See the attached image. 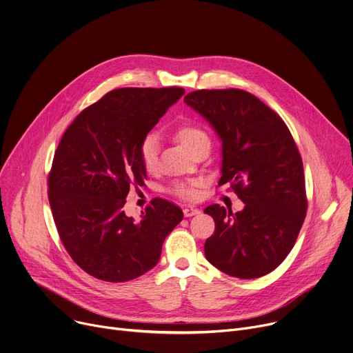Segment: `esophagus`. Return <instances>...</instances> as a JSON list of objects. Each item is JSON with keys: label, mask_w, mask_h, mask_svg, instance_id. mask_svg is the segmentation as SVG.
<instances>
[{"label": "esophagus", "mask_w": 353, "mask_h": 353, "mask_svg": "<svg viewBox=\"0 0 353 353\" xmlns=\"http://www.w3.org/2000/svg\"><path fill=\"white\" fill-rule=\"evenodd\" d=\"M183 212H184V216L190 218V216L198 215L201 211H199V210H196V208H191V207H187V208H184V210H183Z\"/></svg>", "instance_id": "1"}]
</instances>
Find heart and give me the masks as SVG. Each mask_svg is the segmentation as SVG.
<instances>
[{"mask_svg": "<svg viewBox=\"0 0 353 353\" xmlns=\"http://www.w3.org/2000/svg\"><path fill=\"white\" fill-rule=\"evenodd\" d=\"M172 135L185 150H188L190 154H192L198 146L210 145L211 142L207 131L192 120L180 121L177 125L173 127ZM139 158L146 172L154 173L158 169L159 139L155 134H148L142 139L139 145ZM201 187H203V180L183 181V183L174 184L172 188V192L183 199L192 201L198 196V190Z\"/></svg>", "mask_w": 353, "mask_h": 353, "instance_id": "obj_1", "label": "heart"}]
</instances>
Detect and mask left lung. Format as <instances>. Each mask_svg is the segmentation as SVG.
I'll use <instances>...</instances> for the list:
<instances>
[{"mask_svg": "<svg viewBox=\"0 0 353 353\" xmlns=\"http://www.w3.org/2000/svg\"><path fill=\"white\" fill-rule=\"evenodd\" d=\"M184 102L222 141V177L244 203L232 214L204 210L215 221L207 260L222 272L253 279L274 271L290 253L307 211L303 162L283 120L241 89H201Z\"/></svg>", "mask_w": 353, "mask_h": 353, "instance_id": "obj_1", "label": "left lung"}]
</instances>
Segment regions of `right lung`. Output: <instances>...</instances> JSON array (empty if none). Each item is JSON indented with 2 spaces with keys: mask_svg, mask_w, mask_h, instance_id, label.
<instances>
[{
  "mask_svg": "<svg viewBox=\"0 0 353 353\" xmlns=\"http://www.w3.org/2000/svg\"><path fill=\"white\" fill-rule=\"evenodd\" d=\"M183 88H121L82 110L64 132L48 174V201L71 259L89 275L127 282L152 270L183 219L155 198L139 222L124 214L130 188L145 184L139 145Z\"/></svg>",
  "mask_w": 353,
  "mask_h": 353,
  "instance_id": "right-lung-1",
  "label": "right lung"
}]
</instances>
